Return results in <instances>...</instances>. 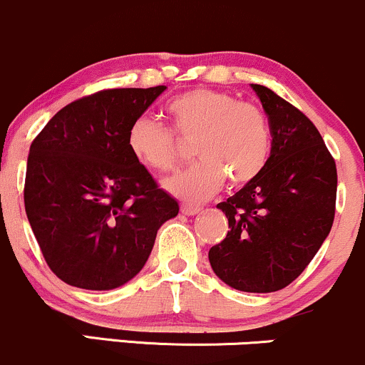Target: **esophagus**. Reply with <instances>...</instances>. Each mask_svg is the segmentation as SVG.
Here are the masks:
<instances>
[{"label":"esophagus","instance_id":"obj_1","mask_svg":"<svg viewBox=\"0 0 365 365\" xmlns=\"http://www.w3.org/2000/svg\"><path fill=\"white\" fill-rule=\"evenodd\" d=\"M181 212L184 215H196V214H200V212H202V208L193 207V205H182Z\"/></svg>","mask_w":365,"mask_h":365}]
</instances>
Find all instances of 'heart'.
I'll list each match as a JSON object with an SVG mask.
<instances>
[{"instance_id": "heart-1", "label": "heart", "mask_w": 365, "mask_h": 365, "mask_svg": "<svg viewBox=\"0 0 365 365\" xmlns=\"http://www.w3.org/2000/svg\"><path fill=\"white\" fill-rule=\"evenodd\" d=\"M172 129L181 138H195L198 162L163 181L170 195L184 202H205L222 187L245 186L259 178L271 155V129L255 105L232 94L193 89L167 103ZM128 148L138 163L153 172L178 165L172 133L150 117H138L128 133Z\"/></svg>"}]
</instances>
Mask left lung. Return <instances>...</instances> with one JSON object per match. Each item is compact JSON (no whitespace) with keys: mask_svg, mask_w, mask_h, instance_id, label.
<instances>
[{"mask_svg":"<svg viewBox=\"0 0 365 365\" xmlns=\"http://www.w3.org/2000/svg\"><path fill=\"white\" fill-rule=\"evenodd\" d=\"M271 155L259 178L217 205L227 236L208 260L220 281L247 293L282 289L305 271L329 235L336 203V163L304 113L260 84Z\"/></svg>","mask_w":365,"mask_h":365,"instance_id":"obj_1","label":"left lung"}]
</instances>
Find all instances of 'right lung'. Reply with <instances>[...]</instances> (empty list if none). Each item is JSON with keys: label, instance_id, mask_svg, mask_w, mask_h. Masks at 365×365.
Wrapping results in <instances>:
<instances>
[{"label": "right lung", "instance_id": "right-lung-1", "mask_svg": "<svg viewBox=\"0 0 365 365\" xmlns=\"http://www.w3.org/2000/svg\"><path fill=\"white\" fill-rule=\"evenodd\" d=\"M106 89L63 106L29 150L24 202L44 260L61 281L106 292L145 267L179 203L128 148L130 124L165 91Z\"/></svg>", "mask_w": 365, "mask_h": 365}]
</instances>
